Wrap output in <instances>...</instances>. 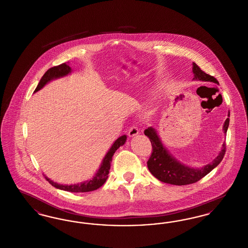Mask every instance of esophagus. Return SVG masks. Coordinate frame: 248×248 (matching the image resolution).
Masks as SVG:
<instances>
[{
    "instance_id": "obj_1",
    "label": "esophagus",
    "mask_w": 248,
    "mask_h": 248,
    "mask_svg": "<svg viewBox=\"0 0 248 248\" xmlns=\"http://www.w3.org/2000/svg\"><path fill=\"white\" fill-rule=\"evenodd\" d=\"M139 133H140V130H139L138 127H136V126H132V127H130V129L128 130V136H129V137H135V136H137Z\"/></svg>"
}]
</instances>
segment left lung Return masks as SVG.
<instances>
[{"label":"left lung","instance_id":"left-lung-1","mask_svg":"<svg viewBox=\"0 0 248 248\" xmlns=\"http://www.w3.org/2000/svg\"><path fill=\"white\" fill-rule=\"evenodd\" d=\"M192 72L194 74L193 80L218 83L215 77L202 71L199 66L195 63H192ZM228 117H230V112L228 114ZM229 123L230 118L226 119L223 125L225 134L227 133V130L229 127ZM144 134L150 139L153 146V153L147 162L150 172L160 181L172 185L182 186L199 181L201 178L206 176L216 166L219 165L226 153V144L224 142L220 153L217 156V158L214 159L212 163L202 168L189 167L178 162L177 159L173 157L172 154L165 149L154 127L151 126L148 129L145 130Z\"/></svg>","mask_w":248,"mask_h":248}]
</instances>
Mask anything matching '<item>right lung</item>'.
Masks as SVG:
<instances>
[{"label":"right lung","instance_id":"1","mask_svg":"<svg viewBox=\"0 0 248 248\" xmlns=\"http://www.w3.org/2000/svg\"><path fill=\"white\" fill-rule=\"evenodd\" d=\"M71 69L69 65H67L66 63L60 64L59 66H55L51 69H49L42 77V79L40 80V82L38 83L37 87H36L34 93L39 91L40 89H42L46 83H49L50 81L54 80V79H59L60 77H64L66 75H68L69 73H71ZM126 136L124 135L122 137H120L117 139L115 142L112 144V146L110 147V149L108 150V152L107 153L104 159L102 160V164L100 165L99 169L97 170V172L95 173L94 177L92 179L87 180L82 182L80 184H73V185H63V184H59L57 182H54L53 180H51L50 178L46 177V179L48 182L54 186L57 189H62V190H66V191H71V192H87V191H92L94 189L100 188L105 182H106L108 175L109 173V169H110V163L112 160V156L115 154V152L120 148V146H123L125 141H126Z\"/></svg>","mask_w":248,"mask_h":248}]
</instances>
